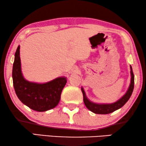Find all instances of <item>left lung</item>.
Listing matches in <instances>:
<instances>
[{"label": "left lung", "instance_id": "obj_1", "mask_svg": "<svg viewBox=\"0 0 146 146\" xmlns=\"http://www.w3.org/2000/svg\"><path fill=\"white\" fill-rule=\"evenodd\" d=\"M130 68L131 76L130 86H129V88L128 90L127 91L126 94L121 99H119L118 101H117L116 102L110 104H97L91 102L90 101H89L87 99L84 91L83 88H82V92L83 94L84 102V104L87 108L95 113H98V114H108V113H110L122 107L128 101L131 94L133 92V88H134V75H133L132 68H131V66H130Z\"/></svg>", "mask_w": 146, "mask_h": 146}]
</instances>
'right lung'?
<instances>
[{
    "label": "right lung",
    "instance_id": "add662e5",
    "mask_svg": "<svg viewBox=\"0 0 146 146\" xmlns=\"http://www.w3.org/2000/svg\"><path fill=\"white\" fill-rule=\"evenodd\" d=\"M13 68V86L16 94L24 104L37 111L55 108L60 100L62 91L66 84V78H57L49 82L36 84L26 80L21 72L20 46L15 53Z\"/></svg>",
    "mask_w": 146,
    "mask_h": 146
}]
</instances>
